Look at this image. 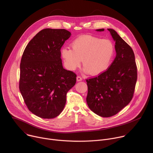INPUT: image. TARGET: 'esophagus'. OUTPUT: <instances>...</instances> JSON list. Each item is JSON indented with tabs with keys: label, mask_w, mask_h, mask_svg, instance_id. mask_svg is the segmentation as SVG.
Masks as SVG:
<instances>
[{
	"label": "esophagus",
	"mask_w": 153,
	"mask_h": 153,
	"mask_svg": "<svg viewBox=\"0 0 153 153\" xmlns=\"http://www.w3.org/2000/svg\"><path fill=\"white\" fill-rule=\"evenodd\" d=\"M76 80H77V81H81L82 80V78L80 76H78L76 77Z\"/></svg>",
	"instance_id": "34e87169"
}]
</instances>
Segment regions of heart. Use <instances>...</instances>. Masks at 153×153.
I'll return each mask as SVG.
<instances>
[{"instance_id": "heart-1", "label": "heart", "mask_w": 153, "mask_h": 153, "mask_svg": "<svg viewBox=\"0 0 153 153\" xmlns=\"http://www.w3.org/2000/svg\"><path fill=\"white\" fill-rule=\"evenodd\" d=\"M72 49H62V57L66 68L74 71L80 66L81 60L84 71L92 75H100L109 67L115 53L112 42L108 39L84 35L74 39Z\"/></svg>"}]
</instances>
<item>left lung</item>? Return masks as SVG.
<instances>
[{
    "label": "left lung",
    "instance_id": "1",
    "mask_svg": "<svg viewBox=\"0 0 153 153\" xmlns=\"http://www.w3.org/2000/svg\"><path fill=\"white\" fill-rule=\"evenodd\" d=\"M102 32L104 29H97ZM115 41L116 57L108 69L86 79L89 108L103 117L115 115L131 100L137 81V66L132 48L113 29H108Z\"/></svg>",
    "mask_w": 153,
    "mask_h": 153
}]
</instances>
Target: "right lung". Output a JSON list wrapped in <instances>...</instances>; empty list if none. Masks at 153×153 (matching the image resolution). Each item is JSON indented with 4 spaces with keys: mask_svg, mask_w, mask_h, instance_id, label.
Masks as SVG:
<instances>
[{
    "mask_svg": "<svg viewBox=\"0 0 153 153\" xmlns=\"http://www.w3.org/2000/svg\"><path fill=\"white\" fill-rule=\"evenodd\" d=\"M71 35L66 29H43L23 52L19 89L29 110L40 118L57 117L76 83V74L65 69L60 58L61 48Z\"/></svg>",
    "mask_w": 153,
    "mask_h": 153,
    "instance_id": "add662e5",
    "label": "right lung"
}]
</instances>
